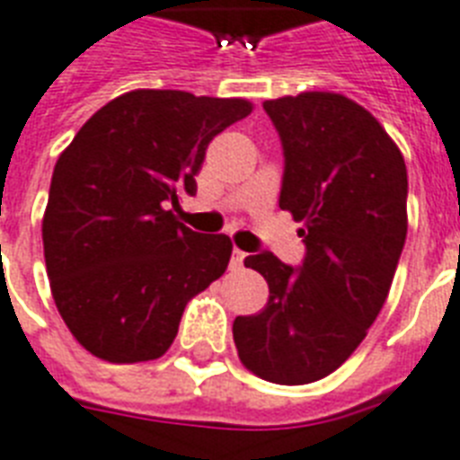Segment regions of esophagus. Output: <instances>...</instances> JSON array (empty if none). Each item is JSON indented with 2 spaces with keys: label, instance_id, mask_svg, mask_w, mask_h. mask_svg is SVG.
I'll list each match as a JSON object with an SVG mask.
<instances>
[{
  "label": "esophagus",
  "instance_id": "esophagus-1",
  "mask_svg": "<svg viewBox=\"0 0 460 460\" xmlns=\"http://www.w3.org/2000/svg\"><path fill=\"white\" fill-rule=\"evenodd\" d=\"M244 259H247V253L242 252V249L234 247V249H233V259H230V268H242V263H244Z\"/></svg>",
  "mask_w": 460,
  "mask_h": 460
}]
</instances>
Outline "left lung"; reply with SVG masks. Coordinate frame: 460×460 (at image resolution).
Listing matches in <instances>:
<instances>
[{
	"mask_svg": "<svg viewBox=\"0 0 460 460\" xmlns=\"http://www.w3.org/2000/svg\"><path fill=\"white\" fill-rule=\"evenodd\" d=\"M285 156L280 208L304 227L301 266L252 253L270 296L237 315L242 363L261 380L308 385L354 354L387 299L406 242L402 152L363 106L332 92L263 102Z\"/></svg>",
	"mask_w": 460,
	"mask_h": 460,
	"instance_id": "obj_1",
	"label": "left lung"
}]
</instances>
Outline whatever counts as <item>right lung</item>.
<instances>
[{"label": "right lung", "instance_id": "right-lung-1", "mask_svg": "<svg viewBox=\"0 0 460 460\" xmlns=\"http://www.w3.org/2000/svg\"><path fill=\"white\" fill-rule=\"evenodd\" d=\"M244 99L135 90L102 106L58 156L42 218L57 308L90 354L152 361L187 301L226 273L233 242L178 223L208 142L247 119Z\"/></svg>", "mask_w": 460, "mask_h": 460}]
</instances>
